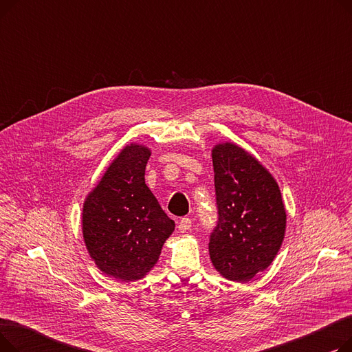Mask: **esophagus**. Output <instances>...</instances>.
Returning a JSON list of instances; mask_svg holds the SVG:
<instances>
[{"label":"esophagus","mask_w":352,"mask_h":352,"mask_svg":"<svg viewBox=\"0 0 352 352\" xmlns=\"http://www.w3.org/2000/svg\"><path fill=\"white\" fill-rule=\"evenodd\" d=\"M192 226V221L190 218H181L179 223H178V231L179 232H187Z\"/></svg>","instance_id":"34e87169"}]
</instances>
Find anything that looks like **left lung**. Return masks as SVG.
<instances>
[{"instance_id": "obj_1", "label": "left lung", "mask_w": 352, "mask_h": 352, "mask_svg": "<svg viewBox=\"0 0 352 352\" xmlns=\"http://www.w3.org/2000/svg\"><path fill=\"white\" fill-rule=\"evenodd\" d=\"M219 221L210 239V258L228 281L248 283L278 254L287 211L278 182L265 166L235 142L211 150Z\"/></svg>"}]
</instances>
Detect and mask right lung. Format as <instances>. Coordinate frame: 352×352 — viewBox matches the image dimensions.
I'll use <instances>...</instances> for the list:
<instances>
[{"label":"right lung","instance_id":"1","mask_svg":"<svg viewBox=\"0 0 352 352\" xmlns=\"http://www.w3.org/2000/svg\"><path fill=\"white\" fill-rule=\"evenodd\" d=\"M150 157L144 144L125 145L82 204V239L91 260L121 283L142 280L175 228L145 184Z\"/></svg>","mask_w":352,"mask_h":352}]
</instances>
